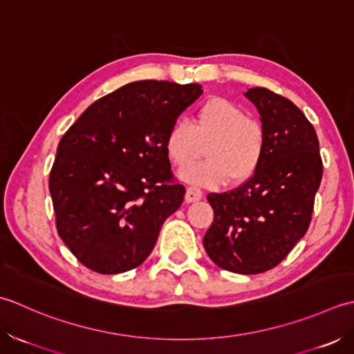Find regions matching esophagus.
I'll use <instances>...</instances> for the list:
<instances>
[{
	"mask_svg": "<svg viewBox=\"0 0 354 354\" xmlns=\"http://www.w3.org/2000/svg\"><path fill=\"white\" fill-rule=\"evenodd\" d=\"M201 197H203V191H200L198 187H194V186H189L186 189V201L187 203H192V201H198Z\"/></svg>",
	"mask_w": 354,
	"mask_h": 354,
	"instance_id": "obj_1",
	"label": "esophagus"
}]
</instances>
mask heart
Returning <instances> with one entry per match:
<instances>
[{"instance_id": "1", "label": "heart", "mask_w": 354, "mask_h": 354, "mask_svg": "<svg viewBox=\"0 0 354 354\" xmlns=\"http://www.w3.org/2000/svg\"><path fill=\"white\" fill-rule=\"evenodd\" d=\"M205 147L207 160L185 169L182 177L186 182L240 185L255 174L263 160L264 128L232 100L211 97L197 108L191 124L174 122L165 139V148L177 168L196 163Z\"/></svg>"}]
</instances>
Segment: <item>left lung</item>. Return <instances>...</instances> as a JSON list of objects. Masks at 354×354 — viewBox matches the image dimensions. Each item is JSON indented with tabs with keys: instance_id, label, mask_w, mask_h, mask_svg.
<instances>
[{
	"instance_id": "8db88e82",
	"label": "left lung",
	"mask_w": 354,
	"mask_h": 354,
	"mask_svg": "<svg viewBox=\"0 0 354 354\" xmlns=\"http://www.w3.org/2000/svg\"><path fill=\"white\" fill-rule=\"evenodd\" d=\"M246 97L261 114L263 160L235 189L209 194L214 221L203 244L221 269L255 275L278 266L307 232L322 158L313 125L292 100L264 86Z\"/></svg>"
}]
</instances>
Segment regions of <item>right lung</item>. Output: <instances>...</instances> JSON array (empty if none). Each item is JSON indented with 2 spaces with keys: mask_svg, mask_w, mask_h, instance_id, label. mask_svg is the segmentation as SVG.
<instances>
[{
  "mask_svg": "<svg viewBox=\"0 0 354 354\" xmlns=\"http://www.w3.org/2000/svg\"><path fill=\"white\" fill-rule=\"evenodd\" d=\"M203 90L137 81L97 99L57 145L48 189L56 229L79 263L104 275L140 266L185 198L165 148Z\"/></svg>",
  "mask_w": 354,
  "mask_h": 354,
  "instance_id": "1",
  "label": "right lung"
}]
</instances>
